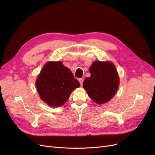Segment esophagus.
<instances>
[{
    "instance_id": "obj_1",
    "label": "esophagus",
    "mask_w": 155,
    "mask_h": 155,
    "mask_svg": "<svg viewBox=\"0 0 155 155\" xmlns=\"http://www.w3.org/2000/svg\"><path fill=\"white\" fill-rule=\"evenodd\" d=\"M79 82L80 83V85H81V86H82V85H83V78H79Z\"/></svg>"
}]
</instances>
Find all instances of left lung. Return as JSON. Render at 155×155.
Instances as JSON below:
<instances>
[{
	"mask_svg": "<svg viewBox=\"0 0 155 155\" xmlns=\"http://www.w3.org/2000/svg\"><path fill=\"white\" fill-rule=\"evenodd\" d=\"M91 76L85 79L83 86L88 96L97 104L110 101L118 91L119 77L112 62L96 61L89 68Z\"/></svg>",
	"mask_w": 155,
	"mask_h": 155,
	"instance_id": "left-lung-1",
	"label": "left lung"
}]
</instances>
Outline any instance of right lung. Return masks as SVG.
<instances>
[{
  "mask_svg": "<svg viewBox=\"0 0 155 155\" xmlns=\"http://www.w3.org/2000/svg\"><path fill=\"white\" fill-rule=\"evenodd\" d=\"M79 86L72 72L61 61L45 64L36 80L37 91L41 100L51 107L62 106Z\"/></svg>",
  "mask_w": 155,
  "mask_h": 155,
  "instance_id": "right-lung-1",
  "label": "right lung"
}]
</instances>
